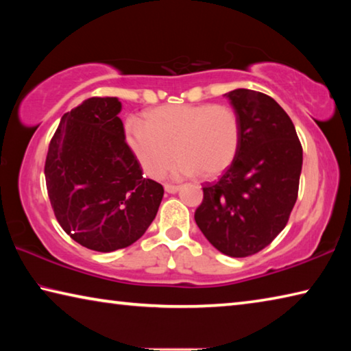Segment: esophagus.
I'll return each mask as SVG.
<instances>
[{
	"instance_id": "1",
	"label": "esophagus",
	"mask_w": 351,
	"mask_h": 351,
	"mask_svg": "<svg viewBox=\"0 0 351 351\" xmlns=\"http://www.w3.org/2000/svg\"><path fill=\"white\" fill-rule=\"evenodd\" d=\"M164 189H165V192H167V193H176L178 190H180V186H171V184H165Z\"/></svg>"
}]
</instances>
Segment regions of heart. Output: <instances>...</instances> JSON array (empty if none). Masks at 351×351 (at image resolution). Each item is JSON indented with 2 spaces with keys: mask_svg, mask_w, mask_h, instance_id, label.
<instances>
[{
  "mask_svg": "<svg viewBox=\"0 0 351 351\" xmlns=\"http://www.w3.org/2000/svg\"><path fill=\"white\" fill-rule=\"evenodd\" d=\"M240 139V117L228 105L159 106L145 112L144 125H125L130 152L150 178L162 176L178 154L171 176L212 180L232 165Z\"/></svg>",
  "mask_w": 351,
  "mask_h": 351,
  "instance_id": "b5f03b06",
  "label": "heart"
}]
</instances>
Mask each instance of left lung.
<instances>
[{"label": "left lung", "instance_id": "left-lung-1", "mask_svg": "<svg viewBox=\"0 0 351 351\" xmlns=\"http://www.w3.org/2000/svg\"><path fill=\"white\" fill-rule=\"evenodd\" d=\"M224 96L240 117V148L219 181L203 189L195 221L219 252L247 257L287 226L304 153L293 121L274 99L245 88Z\"/></svg>", "mask_w": 351, "mask_h": 351}]
</instances>
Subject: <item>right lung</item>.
<instances>
[{
  "label": "right lung",
  "instance_id": "right-lung-1",
  "mask_svg": "<svg viewBox=\"0 0 351 351\" xmlns=\"http://www.w3.org/2000/svg\"><path fill=\"white\" fill-rule=\"evenodd\" d=\"M117 97H91L64 112L45 164L57 221L91 251L112 252L145 234L164 197L142 176L125 142Z\"/></svg>",
  "mask_w": 351,
  "mask_h": 351
}]
</instances>
